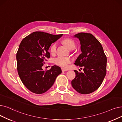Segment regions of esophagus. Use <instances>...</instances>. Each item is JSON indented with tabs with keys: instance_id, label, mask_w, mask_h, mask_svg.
<instances>
[{
	"instance_id": "esophagus-1",
	"label": "esophagus",
	"mask_w": 122,
	"mask_h": 122,
	"mask_svg": "<svg viewBox=\"0 0 122 122\" xmlns=\"http://www.w3.org/2000/svg\"><path fill=\"white\" fill-rule=\"evenodd\" d=\"M61 71H67V70L64 69V68H61Z\"/></svg>"
}]
</instances>
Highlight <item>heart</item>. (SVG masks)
<instances>
[{"label":"heart","mask_w":122,"mask_h":122,"mask_svg":"<svg viewBox=\"0 0 122 122\" xmlns=\"http://www.w3.org/2000/svg\"><path fill=\"white\" fill-rule=\"evenodd\" d=\"M62 42L64 44L70 49V48L72 47H75V42L71 39L70 38H66L65 39L62 41ZM56 43H53V44L51 46L50 48L51 52L52 53H54L56 52ZM54 63L59 66H61L63 67H67L69 66V65L71 62V59L66 56H59L56 57L54 61Z\"/></svg>","instance_id":"obj_1"}]
</instances>
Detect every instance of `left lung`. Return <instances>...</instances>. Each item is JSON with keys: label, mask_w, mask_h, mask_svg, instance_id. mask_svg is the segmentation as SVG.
I'll return each instance as SVG.
<instances>
[{"label": "left lung", "mask_w": 122, "mask_h": 122, "mask_svg": "<svg viewBox=\"0 0 122 122\" xmlns=\"http://www.w3.org/2000/svg\"><path fill=\"white\" fill-rule=\"evenodd\" d=\"M74 37L79 40L81 51L75 64L83 66L84 72L74 71L76 76L71 85L80 94H90L99 88L106 76L107 57L100 42L92 34L81 32Z\"/></svg>", "instance_id": "obj_1"}]
</instances>
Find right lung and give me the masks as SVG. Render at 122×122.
<instances>
[{"instance_id":"right-lung-1","label":"right lung","mask_w":122,"mask_h":122,"mask_svg":"<svg viewBox=\"0 0 122 122\" xmlns=\"http://www.w3.org/2000/svg\"><path fill=\"white\" fill-rule=\"evenodd\" d=\"M62 36L36 31L24 38L20 43L16 53L18 74L23 85L33 93L46 92L61 73V67L56 65L46 71L42 66L46 58L51 56L48 50L52 43Z\"/></svg>"}]
</instances>
